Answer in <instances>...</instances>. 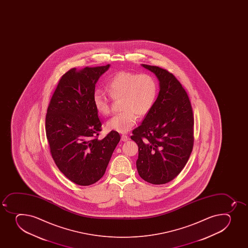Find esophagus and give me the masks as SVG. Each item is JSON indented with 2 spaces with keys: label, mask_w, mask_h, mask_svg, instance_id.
Wrapping results in <instances>:
<instances>
[{
  "label": "esophagus",
  "mask_w": 248,
  "mask_h": 248,
  "mask_svg": "<svg viewBox=\"0 0 248 248\" xmlns=\"http://www.w3.org/2000/svg\"><path fill=\"white\" fill-rule=\"evenodd\" d=\"M128 139H129V138H128V136H121V140H122V141H127V140H128Z\"/></svg>",
  "instance_id": "obj_1"
}]
</instances>
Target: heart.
Listing matches in <instances>:
<instances>
[{
  "label": "heart",
  "mask_w": 248,
  "mask_h": 248,
  "mask_svg": "<svg viewBox=\"0 0 248 248\" xmlns=\"http://www.w3.org/2000/svg\"><path fill=\"white\" fill-rule=\"evenodd\" d=\"M106 87L113 99L121 98L122 112L114 115L107 122L108 130L120 133L129 132L138 121V115L142 118L150 112L158 93V85L154 77L131 72L115 74L109 79ZM93 102L96 110L101 115L110 113V98L105 92L96 90Z\"/></svg>",
  "instance_id": "1"
}]
</instances>
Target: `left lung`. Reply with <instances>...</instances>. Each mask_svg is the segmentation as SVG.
<instances>
[{
	"instance_id": "obj_1",
	"label": "left lung",
	"mask_w": 248,
	"mask_h": 248,
	"mask_svg": "<svg viewBox=\"0 0 248 248\" xmlns=\"http://www.w3.org/2000/svg\"><path fill=\"white\" fill-rule=\"evenodd\" d=\"M141 65L156 75L160 91L152 109L131 136L138 145L137 168L145 181L167 184L184 169L192 151V108L173 74L160 67Z\"/></svg>"
}]
</instances>
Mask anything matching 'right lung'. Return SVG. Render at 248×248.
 Listing matches in <instances>:
<instances>
[{
    "label": "right lung",
    "mask_w": 248,
    "mask_h": 248,
    "mask_svg": "<svg viewBox=\"0 0 248 248\" xmlns=\"http://www.w3.org/2000/svg\"><path fill=\"white\" fill-rule=\"evenodd\" d=\"M109 67L70 69L62 77L47 108L45 128L52 158L69 180L81 186L103 176L120 140L115 131L98 139L102 121L93 94L95 84Z\"/></svg>",
    "instance_id": "obj_1"
}]
</instances>
